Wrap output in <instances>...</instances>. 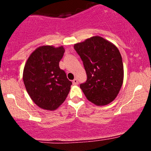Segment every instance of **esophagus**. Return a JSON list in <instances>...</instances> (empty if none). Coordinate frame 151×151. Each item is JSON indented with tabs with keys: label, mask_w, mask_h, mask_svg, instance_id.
Segmentation results:
<instances>
[{
	"label": "esophagus",
	"mask_w": 151,
	"mask_h": 151,
	"mask_svg": "<svg viewBox=\"0 0 151 151\" xmlns=\"http://www.w3.org/2000/svg\"><path fill=\"white\" fill-rule=\"evenodd\" d=\"M72 83H73V84H75V85H77V84H78V81L77 79H74L72 80Z\"/></svg>",
	"instance_id": "1"
}]
</instances>
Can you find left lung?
Instances as JSON below:
<instances>
[{
  "label": "left lung",
  "mask_w": 151,
  "mask_h": 151,
  "mask_svg": "<svg viewBox=\"0 0 151 151\" xmlns=\"http://www.w3.org/2000/svg\"><path fill=\"white\" fill-rule=\"evenodd\" d=\"M74 48L87 76L85 82L80 84L87 99L97 106L113 101L124 81V66L118 48L99 36L77 43Z\"/></svg>",
  "instance_id": "obj_1"
}]
</instances>
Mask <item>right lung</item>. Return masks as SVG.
Instances as JSON below:
<instances>
[{
  "label": "right lung",
  "instance_id": "add662e5",
  "mask_svg": "<svg viewBox=\"0 0 151 151\" xmlns=\"http://www.w3.org/2000/svg\"><path fill=\"white\" fill-rule=\"evenodd\" d=\"M65 53L62 46L38 47L27 59L23 70V81L29 96L36 105L55 110L65 101L72 81L59 66Z\"/></svg>",
  "mask_w": 151,
  "mask_h": 151
}]
</instances>
